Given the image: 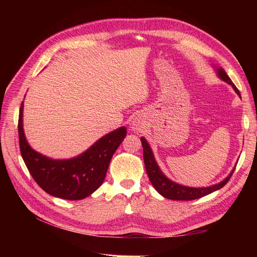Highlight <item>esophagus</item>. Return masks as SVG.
Instances as JSON below:
<instances>
[{
    "instance_id": "34e87169",
    "label": "esophagus",
    "mask_w": 257,
    "mask_h": 257,
    "mask_svg": "<svg viewBox=\"0 0 257 257\" xmlns=\"http://www.w3.org/2000/svg\"><path fill=\"white\" fill-rule=\"evenodd\" d=\"M140 127H141L140 121H138V120H135V121L133 122V127H132L134 129V132H139Z\"/></svg>"
}]
</instances>
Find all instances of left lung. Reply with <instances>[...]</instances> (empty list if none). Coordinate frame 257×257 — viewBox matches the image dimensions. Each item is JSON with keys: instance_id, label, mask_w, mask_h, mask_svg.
<instances>
[{"instance_id": "1", "label": "left lung", "mask_w": 257, "mask_h": 257, "mask_svg": "<svg viewBox=\"0 0 257 257\" xmlns=\"http://www.w3.org/2000/svg\"><path fill=\"white\" fill-rule=\"evenodd\" d=\"M216 70H217V75H219V77L230 84L234 88V90L236 91V94L241 97V94H239L236 86L232 83L231 78L228 77L224 70L222 68H217ZM140 140L144 148L145 167H146L147 173H148L150 182L152 185H154V188L158 191V192L167 199L179 200V201H190V200L200 199L202 196H205L224 187V185L228 182V180L231 179L234 170H235V168H234L232 172L228 174V176L223 180L222 182L212 185V187H207V188L184 187V185H180L176 182L171 181V180H169L165 174L161 172V170L159 169V167H158L157 162L155 160V157H154V154H152L151 148L149 147L148 143H147V140L144 137H141Z\"/></svg>"}]
</instances>
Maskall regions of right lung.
Returning <instances> with one entry per match:
<instances>
[{
	"mask_svg": "<svg viewBox=\"0 0 257 257\" xmlns=\"http://www.w3.org/2000/svg\"><path fill=\"white\" fill-rule=\"evenodd\" d=\"M23 102L19 114L20 150L35 182L56 198L81 200L100 187L114 152L122 143L127 129L120 127L103 136L80 156L68 160H53L33 150L23 132Z\"/></svg>",
	"mask_w": 257,
	"mask_h": 257,
	"instance_id": "obj_1",
	"label": "right lung"
}]
</instances>
